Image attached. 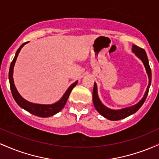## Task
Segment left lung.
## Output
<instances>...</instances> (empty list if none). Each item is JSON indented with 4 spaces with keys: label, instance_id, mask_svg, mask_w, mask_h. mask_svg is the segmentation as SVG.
Returning <instances> with one entry per match:
<instances>
[{
    "label": "left lung",
    "instance_id": "obj_1",
    "mask_svg": "<svg viewBox=\"0 0 159 159\" xmlns=\"http://www.w3.org/2000/svg\"><path fill=\"white\" fill-rule=\"evenodd\" d=\"M132 52L135 54V55L141 60L144 66H145L146 71H147V73L148 75L149 78L148 87H147V90H146L143 97L142 98V99L140 100L138 104L133 105V106L125 107V108L123 109H120V110H112V109H110L108 108V107H107L106 106H105V105L102 103V102L100 101L98 96L97 85H96V83H94L93 90V102L95 108L96 109V111H97L102 116H103L104 117H105L107 120H119L124 119V118L134 114V113L139 110L140 107L143 105L146 98H147V95H148L149 87H150L151 84V80H152V72H151V69L149 64V61L148 58H147V55L143 48H140V47L137 46L135 45H132Z\"/></svg>",
    "mask_w": 159,
    "mask_h": 159
}]
</instances>
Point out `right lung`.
Returning <instances> with one entry per match:
<instances>
[{"label":"right lung","instance_id":"obj_1","mask_svg":"<svg viewBox=\"0 0 159 159\" xmlns=\"http://www.w3.org/2000/svg\"><path fill=\"white\" fill-rule=\"evenodd\" d=\"M27 43H28V42L23 43V44L19 47V48L18 49L17 52L16 53L15 57H14L12 63H11L10 71H9V81H10L11 92H12V96H13L15 101L16 102V103H17L20 107H22L23 109H25V111H28L29 113L35 115V116H40V117H49V116L56 114L57 113L61 111L62 109L63 108L66 103L67 100H68L69 95H70L71 92H72V89H73L74 87H75V85L77 84L78 81L72 84L71 86H69V87L67 89V90L66 91V93L63 94V96H62L61 99L58 102H57L56 103L52 104V105H40V104H34L25 100V98L19 93L17 90H16V87H15V84H14L13 77H12V75H13L14 66H15V63L16 61V59H17V57L19 55V53L20 52V51L24 45L27 44Z\"/></svg>","mask_w":159,"mask_h":159}]
</instances>
